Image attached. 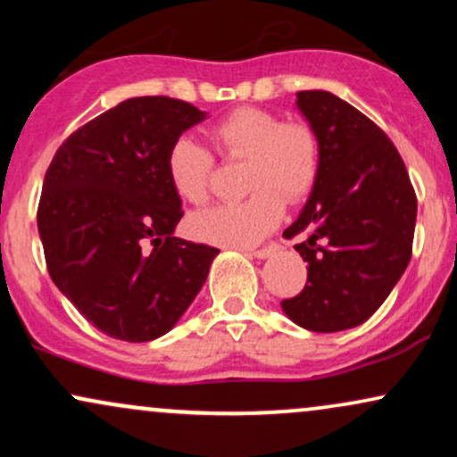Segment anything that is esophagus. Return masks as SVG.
I'll return each mask as SVG.
<instances>
[{
    "instance_id": "34e87169",
    "label": "esophagus",
    "mask_w": 457,
    "mask_h": 457,
    "mask_svg": "<svg viewBox=\"0 0 457 457\" xmlns=\"http://www.w3.org/2000/svg\"><path fill=\"white\" fill-rule=\"evenodd\" d=\"M277 249H279V245L270 243V245L262 246V249H251V251H246V255H251V258H258V260H266V258H270V255L275 253Z\"/></svg>"
}]
</instances>
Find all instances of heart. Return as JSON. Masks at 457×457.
Masks as SVG:
<instances>
[{"label":"heart","instance_id":"heart-1","mask_svg":"<svg viewBox=\"0 0 457 457\" xmlns=\"http://www.w3.org/2000/svg\"><path fill=\"white\" fill-rule=\"evenodd\" d=\"M211 141L225 159H246L243 202L219 204L188 219V232L211 245L246 249L258 245L283 217V199L298 202L318 176V139L303 122L258 107H240L211 129ZM167 178L188 204H204L211 191L212 154L191 137H178L167 152Z\"/></svg>","mask_w":457,"mask_h":457}]
</instances>
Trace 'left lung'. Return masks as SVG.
<instances>
[{
	"instance_id": "8db88e82",
	"label": "left lung",
	"mask_w": 457,
	"mask_h": 457,
	"mask_svg": "<svg viewBox=\"0 0 457 457\" xmlns=\"http://www.w3.org/2000/svg\"><path fill=\"white\" fill-rule=\"evenodd\" d=\"M318 139V176L296 221L283 232L307 283L281 301L286 316L316 333L363 324L391 295L412 255L417 197L400 152L353 104L324 90L296 94Z\"/></svg>"
}]
</instances>
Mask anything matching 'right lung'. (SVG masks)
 Wrapping results in <instances>:
<instances>
[{
  "instance_id": "1",
  "label": "right lung",
  "mask_w": 457,
  "mask_h": 457,
  "mask_svg": "<svg viewBox=\"0 0 457 457\" xmlns=\"http://www.w3.org/2000/svg\"><path fill=\"white\" fill-rule=\"evenodd\" d=\"M206 112L167 96L127 98L72 133L46 170L38 234L57 290L122 342L178 324L219 249L174 234L180 195L167 152Z\"/></svg>"
}]
</instances>
